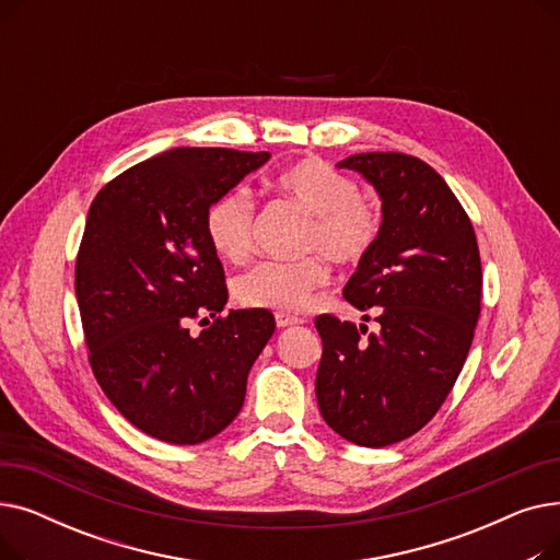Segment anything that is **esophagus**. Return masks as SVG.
Instances as JSON below:
<instances>
[{
  "mask_svg": "<svg viewBox=\"0 0 560 560\" xmlns=\"http://www.w3.org/2000/svg\"><path fill=\"white\" fill-rule=\"evenodd\" d=\"M275 319H277V327H279V329L295 327V325H302V322H304V319H300V317H295V315H285V313H277Z\"/></svg>",
  "mask_w": 560,
  "mask_h": 560,
  "instance_id": "1",
  "label": "esophagus"
}]
</instances>
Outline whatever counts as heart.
<instances>
[{"mask_svg": "<svg viewBox=\"0 0 560 560\" xmlns=\"http://www.w3.org/2000/svg\"><path fill=\"white\" fill-rule=\"evenodd\" d=\"M277 190L308 213L300 233V249L315 252L300 260H262L233 283V295L247 308L302 313L317 288L329 281L327 262L354 265L374 247L381 233V206L359 192L347 174L327 161L304 159L285 167ZM254 201L245 190L218 197L203 218L211 249L226 262H245L252 254Z\"/></svg>", "mask_w": 560, "mask_h": 560, "instance_id": "heart-1", "label": "heart"}]
</instances>
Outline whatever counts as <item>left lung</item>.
<instances>
[{"instance_id":"obj_1","label":"left lung","mask_w":560,"mask_h":560,"mask_svg":"<svg viewBox=\"0 0 560 560\" xmlns=\"http://www.w3.org/2000/svg\"><path fill=\"white\" fill-rule=\"evenodd\" d=\"M381 197V233L342 295L376 308L378 334L334 315L315 317L322 359L315 395L325 422L361 447L418 433L443 406L481 313V258L460 201L431 165L399 152L354 154ZM368 319V315H365Z\"/></svg>"}]
</instances>
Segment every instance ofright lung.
Here are the masks:
<instances>
[{
	"label": "right lung",
	"instance_id": "add662e5",
	"mask_svg": "<svg viewBox=\"0 0 560 560\" xmlns=\"http://www.w3.org/2000/svg\"><path fill=\"white\" fill-rule=\"evenodd\" d=\"M268 159L179 147L117 174L88 211L74 268L88 361L110 404L163 443L226 429L275 334L265 308L220 315L229 292L203 229L209 206ZM201 314L214 322L195 339L187 322Z\"/></svg>",
	"mask_w": 560,
	"mask_h": 560
}]
</instances>
